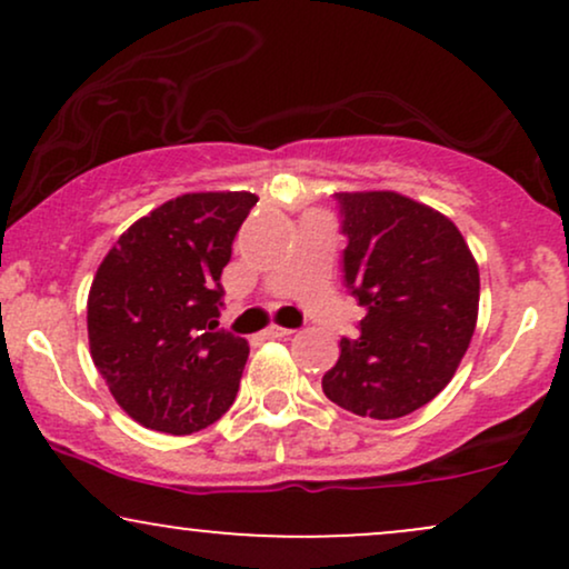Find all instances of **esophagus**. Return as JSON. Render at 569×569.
I'll list each match as a JSON object with an SVG mask.
<instances>
[{"label":"esophagus","mask_w":569,"mask_h":569,"mask_svg":"<svg viewBox=\"0 0 569 569\" xmlns=\"http://www.w3.org/2000/svg\"><path fill=\"white\" fill-rule=\"evenodd\" d=\"M289 335H293V329H283V326H267V331H264V337H270V339H280V337H289Z\"/></svg>","instance_id":"obj_1"}]
</instances>
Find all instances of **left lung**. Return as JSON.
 I'll use <instances>...</instances> for the list:
<instances>
[{
    "label": "left lung",
    "mask_w": 569,
    "mask_h": 569,
    "mask_svg": "<svg viewBox=\"0 0 569 569\" xmlns=\"http://www.w3.org/2000/svg\"><path fill=\"white\" fill-rule=\"evenodd\" d=\"M345 286L363 318L323 375L337 407L396 420L452 380L479 316V267L443 213L398 192H337Z\"/></svg>",
    "instance_id": "8db88e82"
}]
</instances>
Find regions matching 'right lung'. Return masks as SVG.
Masks as SVG:
<instances>
[{
  "mask_svg": "<svg viewBox=\"0 0 569 569\" xmlns=\"http://www.w3.org/2000/svg\"><path fill=\"white\" fill-rule=\"evenodd\" d=\"M251 192H189L128 227L88 293V339L114 401L160 433L217 422L238 396L248 342L219 329L221 270Z\"/></svg>",
  "mask_w": 569,
  "mask_h": 569,
  "instance_id": "1",
  "label": "right lung"
}]
</instances>
